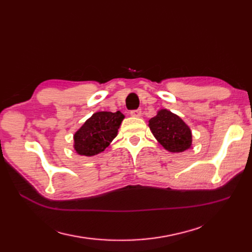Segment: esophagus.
Masks as SVG:
<instances>
[{
	"label": "esophagus",
	"instance_id": "1",
	"mask_svg": "<svg viewBox=\"0 0 252 252\" xmlns=\"http://www.w3.org/2000/svg\"><path fill=\"white\" fill-rule=\"evenodd\" d=\"M130 114L134 118H140L142 116V110L141 109H136V110H131Z\"/></svg>",
	"mask_w": 252,
	"mask_h": 252
}]
</instances>
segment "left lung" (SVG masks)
Returning <instances> with one entry per match:
<instances>
[{
    "label": "left lung",
    "instance_id": "obj_1",
    "mask_svg": "<svg viewBox=\"0 0 252 252\" xmlns=\"http://www.w3.org/2000/svg\"><path fill=\"white\" fill-rule=\"evenodd\" d=\"M148 126L157 141L169 152H184L192 146V133L189 126L168 109H159L149 120Z\"/></svg>",
    "mask_w": 252,
    "mask_h": 252
}]
</instances>
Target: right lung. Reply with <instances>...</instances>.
Returning a JSON list of instances; mask_svg holds the SVG:
<instances>
[{
  "instance_id": "right-lung-1",
  "label": "right lung",
  "mask_w": 252,
  "mask_h": 252,
  "mask_svg": "<svg viewBox=\"0 0 252 252\" xmlns=\"http://www.w3.org/2000/svg\"><path fill=\"white\" fill-rule=\"evenodd\" d=\"M125 116L121 111H97L73 134V148L80 156L94 157L103 152L118 135Z\"/></svg>"
}]
</instances>
